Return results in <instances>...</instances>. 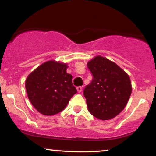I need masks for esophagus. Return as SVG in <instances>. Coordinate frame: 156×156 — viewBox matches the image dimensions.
<instances>
[{
  "label": "esophagus",
  "mask_w": 156,
  "mask_h": 156,
  "mask_svg": "<svg viewBox=\"0 0 156 156\" xmlns=\"http://www.w3.org/2000/svg\"><path fill=\"white\" fill-rule=\"evenodd\" d=\"M77 91H78V92H82V87H77Z\"/></svg>",
  "instance_id": "1"
}]
</instances>
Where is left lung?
Listing matches in <instances>:
<instances>
[{
    "label": "left lung",
    "instance_id": "obj_1",
    "mask_svg": "<svg viewBox=\"0 0 156 156\" xmlns=\"http://www.w3.org/2000/svg\"><path fill=\"white\" fill-rule=\"evenodd\" d=\"M87 67L93 76L83 90L89 113L102 120L115 117L131 94L129 76L117 64L101 55L88 62Z\"/></svg>",
    "mask_w": 156,
    "mask_h": 156
}]
</instances>
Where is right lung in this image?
Instances as JSON below:
<instances>
[{
	"mask_svg": "<svg viewBox=\"0 0 156 156\" xmlns=\"http://www.w3.org/2000/svg\"><path fill=\"white\" fill-rule=\"evenodd\" d=\"M67 65L51 60L39 66L27 77L26 89L29 101L39 113L52 116L63 111L77 93Z\"/></svg>",
	"mask_w": 156,
	"mask_h": 156,
	"instance_id": "add662e5",
	"label": "right lung"
}]
</instances>
